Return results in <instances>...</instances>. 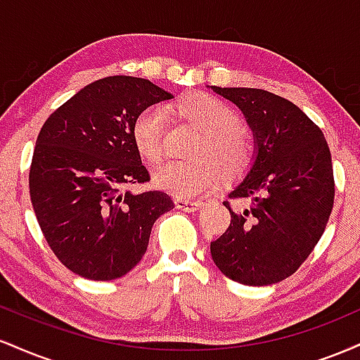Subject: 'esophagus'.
Segmentation results:
<instances>
[{
    "label": "esophagus",
    "instance_id": "34e87169",
    "mask_svg": "<svg viewBox=\"0 0 360 360\" xmlns=\"http://www.w3.org/2000/svg\"><path fill=\"white\" fill-rule=\"evenodd\" d=\"M176 206L183 212H196L198 208L201 206V201L196 200H184V198H177L176 200Z\"/></svg>",
    "mask_w": 360,
    "mask_h": 360
}]
</instances>
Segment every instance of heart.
<instances>
[{
  "label": "heart",
  "mask_w": 360,
  "mask_h": 360,
  "mask_svg": "<svg viewBox=\"0 0 360 360\" xmlns=\"http://www.w3.org/2000/svg\"><path fill=\"white\" fill-rule=\"evenodd\" d=\"M184 122L203 131L193 162H166L155 169L154 183L177 198L200 196L220 179L237 177L254 159V139L240 125L237 111L229 103L208 93L186 94L171 105ZM164 111L155 106L142 110L131 123V140L147 162L155 164L164 154Z\"/></svg>",
  "instance_id": "1"
}]
</instances>
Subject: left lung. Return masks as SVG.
<instances>
[{"mask_svg": "<svg viewBox=\"0 0 360 360\" xmlns=\"http://www.w3.org/2000/svg\"><path fill=\"white\" fill-rule=\"evenodd\" d=\"M254 131V166L230 191L243 201L226 232L212 242L213 262L226 278L267 286L289 278L325 232L335 198L332 155L323 131L295 103L254 88H218Z\"/></svg>", "mask_w": 360, "mask_h": 360, "instance_id": "1", "label": "left lung"}]
</instances>
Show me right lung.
Here are the masks:
<instances>
[{
  "instance_id": "obj_1",
  "label": "right lung",
  "mask_w": 360,
  "mask_h": 360,
  "mask_svg": "<svg viewBox=\"0 0 360 360\" xmlns=\"http://www.w3.org/2000/svg\"><path fill=\"white\" fill-rule=\"evenodd\" d=\"M171 98L142 77H103L40 128L28 174L32 206L49 247L74 274L91 281L125 276L146 254L157 218L174 208L164 191L127 189L150 181L131 123Z\"/></svg>"
}]
</instances>
